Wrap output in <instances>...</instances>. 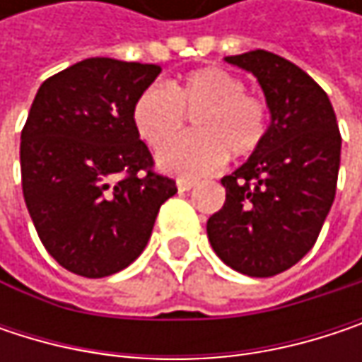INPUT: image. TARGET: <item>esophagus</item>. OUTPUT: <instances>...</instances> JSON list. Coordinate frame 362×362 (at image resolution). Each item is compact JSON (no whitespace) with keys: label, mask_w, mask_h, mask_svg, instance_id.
Instances as JSON below:
<instances>
[{"label":"esophagus","mask_w":362,"mask_h":362,"mask_svg":"<svg viewBox=\"0 0 362 362\" xmlns=\"http://www.w3.org/2000/svg\"><path fill=\"white\" fill-rule=\"evenodd\" d=\"M192 186H194V180H186V178H180V180H178V190H180V192L190 190Z\"/></svg>","instance_id":"esophagus-1"}]
</instances>
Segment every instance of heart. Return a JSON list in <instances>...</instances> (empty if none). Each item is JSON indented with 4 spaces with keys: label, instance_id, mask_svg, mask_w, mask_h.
Returning a JSON list of instances; mask_svg holds the SVG:
<instances>
[{
    "label": "heart",
    "instance_id": "1",
    "mask_svg": "<svg viewBox=\"0 0 362 362\" xmlns=\"http://www.w3.org/2000/svg\"><path fill=\"white\" fill-rule=\"evenodd\" d=\"M186 114L195 117L197 134L173 143ZM132 123L151 148L168 144L157 157L163 172L194 178L222 168L228 155L252 157L268 134V107L259 96L245 92L237 75L205 66L140 92L132 107Z\"/></svg>",
    "mask_w": 362,
    "mask_h": 362
}]
</instances>
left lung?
I'll use <instances>...</instances> for the list:
<instances>
[{
  "label": "left lung",
  "instance_id": "obj_1",
  "mask_svg": "<svg viewBox=\"0 0 362 362\" xmlns=\"http://www.w3.org/2000/svg\"><path fill=\"white\" fill-rule=\"evenodd\" d=\"M226 62L257 77L272 121L247 163L222 178L226 201L207 220V237L237 272L274 276L319 239L335 199L341 136L325 90L293 62L266 49Z\"/></svg>",
  "mask_w": 362,
  "mask_h": 362
}]
</instances>
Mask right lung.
Segmentation results:
<instances>
[{
	"label": "right lung",
	"mask_w": 362,
	"mask_h": 362,
	"mask_svg": "<svg viewBox=\"0 0 362 362\" xmlns=\"http://www.w3.org/2000/svg\"><path fill=\"white\" fill-rule=\"evenodd\" d=\"M159 73L88 58L45 79L31 105L21 134L25 203L43 247L79 276L127 268L178 192L132 123L134 100Z\"/></svg>",
	"instance_id": "right-lung-1"
}]
</instances>
